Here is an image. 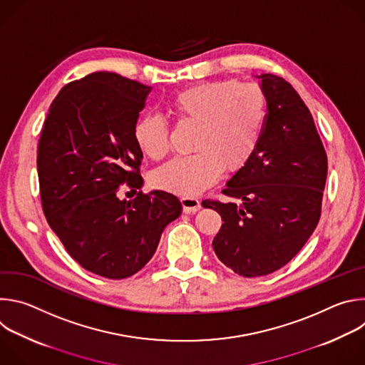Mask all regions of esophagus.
Listing matches in <instances>:
<instances>
[{"label": "esophagus", "mask_w": 365, "mask_h": 365, "mask_svg": "<svg viewBox=\"0 0 365 365\" xmlns=\"http://www.w3.org/2000/svg\"><path fill=\"white\" fill-rule=\"evenodd\" d=\"M180 203L185 214H195L200 210V200L193 196H183L180 199Z\"/></svg>", "instance_id": "obj_1"}]
</instances>
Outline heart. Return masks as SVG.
Instances as JSON below:
<instances>
[{"label": "heart", "instance_id": "obj_1", "mask_svg": "<svg viewBox=\"0 0 365 365\" xmlns=\"http://www.w3.org/2000/svg\"><path fill=\"white\" fill-rule=\"evenodd\" d=\"M267 107L262 88L235 79L202 82L179 92L170 108L179 121L197 124L193 141L197 151L155 170V186L193 196L214 185L225 169H242L262 140ZM134 140L144 155L160 160L170 150L169 123L145 114L134 125Z\"/></svg>", "mask_w": 365, "mask_h": 365}]
</instances>
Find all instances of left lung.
Here are the masks:
<instances>
[{
	"mask_svg": "<svg viewBox=\"0 0 365 365\" xmlns=\"http://www.w3.org/2000/svg\"><path fill=\"white\" fill-rule=\"evenodd\" d=\"M257 78L269 103L262 140L222 190L232 200L202 202L224 221L215 254L242 277L270 274L302 250L319 222L328 175L327 151L299 93L280 76Z\"/></svg>",
	"mask_w": 365,
	"mask_h": 365,
	"instance_id": "8db88e82",
	"label": "left lung"
}]
</instances>
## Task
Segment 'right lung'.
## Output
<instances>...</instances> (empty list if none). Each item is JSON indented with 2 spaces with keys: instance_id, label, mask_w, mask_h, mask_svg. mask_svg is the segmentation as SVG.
<instances>
[{
  "instance_id": "right-lung-1",
  "label": "right lung",
  "mask_w": 365,
  "mask_h": 365,
  "mask_svg": "<svg viewBox=\"0 0 365 365\" xmlns=\"http://www.w3.org/2000/svg\"><path fill=\"white\" fill-rule=\"evenodd\" d=\"M151 88L113 72H95L62 88L37 144L43 212L69 255L85 270L125 279L155 252L163 230L180 212L163 190L117 193L143 186V151L134 125Z\"/></svg>"
}]
</instances>
